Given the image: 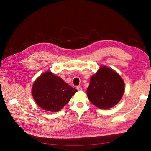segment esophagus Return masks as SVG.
Returning <instances> with one entry per match:
<instances>
[{
  "mask_svg": "<svg viewBox=\"0 0 151 151\" xmlns=\"http://www.w3.org/2000/svg\"><path fill=\"white\" fill-rule=\"evenodd\" d=\"M76 89H77V90H78V91H82V90H83L82 88H81V86H76Z\"/></svg>",
  "mask_w": 151,
  "mask_h": 151,
  "instance_id": "esophagus-1",
  "label": "esophagus"
}]
</instances>
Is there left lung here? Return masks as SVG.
Listing matches in <instances>:
<instances>
[{"label": "left lung", "mask_w": 151, "mask_h": 151, "mask_svg": "<svg viewBox=\"0 0 151 151\" xmlns=\"http://www.w3.org/2000/svg\"><path fill=\"white\" fill-rule=\"evenodd\" d=\"M124 83L116 72L102 66L96 74L91 76L87 95L89 101L102 109L114 107L123 96Z\"/></svg>", "instance_id": "1"}]
</instances>
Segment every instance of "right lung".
Wrapping results in <instances>:
<instances>
[{"label": "right lung", "mask_w": 151, "mask_h": 151, "mask_svg": "<svg viewBox=\"0 0 151 151\" xmlns=\"http://www.w3.org/2000/svg\"><path fill=\"white\" fill-rule=\"evenodd\" d=\"M76 92V89L50 71L39 76L32 88V94L36 104L50 112L60 110Z\"/></svg>", "instance_id": "right-lung-1"}]
</instances>
